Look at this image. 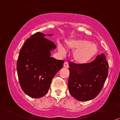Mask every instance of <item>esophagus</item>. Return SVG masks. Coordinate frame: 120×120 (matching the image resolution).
<instances>
[{
    "label": "esophagus",
    "mask_w": 120,
    "mask_h": 120,
    "mask_svg": "<svg viewBox=\"0 0 120 120\" xmlns=\"http://www.w3.org/2000/svg\"><path fill=\"white\" fill-rule=\"evenodd\" d=\"M64 67L65 68H69V63L68 62H65L64 64Z\"/></svg>",
    "instance_id": "esophagus-1"
}]
</instances>
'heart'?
<instances>
[{"label": "heart", "mask_w": 120, "mask_h": 120, "mask_svg": "<svg viewBox=\"0 0 120 120\" xmlns=\"http://www.w3.org/2000/svg\"><path fill=\"white\" fill-rule=\"evenodd\" d=\"M66 45L70 49L75 50L73 53V59L76 63L85 64L89 61L98 52V47L96 44L83 39H71L66 42ZM59 50L64 54L65 50L63 46H59Z\"/></svg>", "instance_id": "b5f03b06"}]
</instances>
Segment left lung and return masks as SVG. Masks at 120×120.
Returning a JSON list of instances; mask_svg holds the SVG:
<instances>
[{"label": "left lung", "instance_id": "1", "mask_svg": "<svg viewBox=\"0 0 120 120\" xmlns=\"http://www.w3.org/2000/svg\"><path fill=\"white\" fill-rule=\"evenodd\" d=\"M68 80L69 92L80 101L92 100L102 90L109 72V64L104 54L98 55L93 61L78 64L69 62Z\"/></svg>", "mask_w": 120, "mask_h": 120}]
</instances>
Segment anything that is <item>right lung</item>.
<instances>
[{
	"instance_id": "obj_1",
	"label": "right lung",
	"mask_w": 120,
	"mask_h": 120,
	"mask_svg": "<svg viewBox=\"0 0 120 120\" xmlns=\"http://www.w3.org/2000/svg\"><path fill=\"white\" fill-rule=\"evenodd\" d=\"M45 36L38 32L27 39L20 51L16 64L22 89L33 98H41L48 92L53 78L64 63L50 56L51 51L56 46Z\"/></svg>"
}]
</instances>
